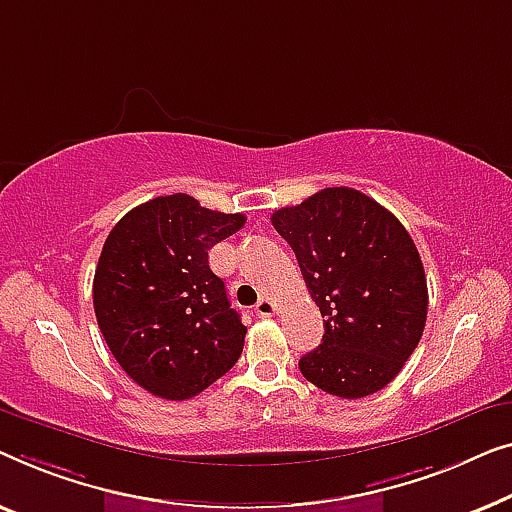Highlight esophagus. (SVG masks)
I'll use <instances>...</instances> for the list:
<instances>
[{
	"instance_id": "obj_1",
	"label": "esophagus",
	"mask_w": 512,
	"mask_h": 512,
	"mask_svg": "<svg viewBox=\"0 0 512 512\" xmlns=\"http://www.w3.org/2000/svg\"><path fill=\"white\" fill-rule=\"evenodd\" d=\"M255 313L259 315V318H271L273 313H276V304L269 297H262L255 304Z\"/></svg>"
}]
</instances>
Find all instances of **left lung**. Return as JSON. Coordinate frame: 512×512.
Listing matches in <instances>:
<instances>
[{"label": "left lung", "mask_w": 512, "mask_h": 512, "mask_svg": "<svg viewBox=\"0 0 512 512\" xmlns=\"http://www.w3.org/2000/svg\"><path fill=\"white\" fill-rule=\"evenodd\" d=\"M271 222L325 318L322 343L299 359L304 378L341 399L383 390L427 322V278L406 227L352 187H325Z\"/></svg>", "instance_id": "1"}]
</instances>
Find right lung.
<instances>
[{
    "mask_svg": "<svg viewBox=\"0 0 512 512\" xmlns=\"http://www.w3.org/2000/svg\"><path fill=\"white\" fill-rule=\"evenodd\" d=\"M243 225L246 215L178 192L132 208L106 236L92 283L97 325L122 371L155 397H197L239 362L248 329L208 250Z\"/></svg>",
    "mask_w": 512,
    "mask_h": 512,
    "instance_id": "1",
    "label": "right lung"
}]
</instances>
